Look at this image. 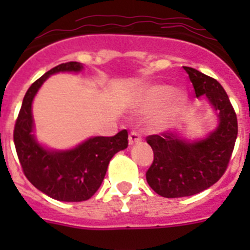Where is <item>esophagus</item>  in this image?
<instances>
[{"label": "esophagus", "instance_id": "obj_1", "mask_svg": "<svg viewBox=\"0 0 250 250\" xmlns=\"http://www.w3.org/2000/svg\"><path fill=\"white\" fill-rule=\"evenodd\" d=\"M141 143V135L139 132L136 131H131L129 134V145H134V144H139Z\"/></svg>", "mask_w": 250, "mask_h": 250}]
</instances>
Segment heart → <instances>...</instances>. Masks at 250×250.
<instances>
[{"instance_id": "obj_1", "label": "heart", "mask_w": 250, "mask_h": 250, "mask_svg": "<svg viewBox=\"0 0 250 250\" xmlns=\"http://www.w3.org/2000/svg\"><path fill=\"white\" fill-rule=\"evenodd\" d=\"M185 103L187 95L183 90L170 89V86L164 83H152L140 89L135 95L134 109L139 112H146L156 106L151 116L152 126L165 129L176 120Z\"/></svg>"}]
</instances>
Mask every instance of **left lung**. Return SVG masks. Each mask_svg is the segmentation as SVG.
I'll return each instance as SVG.
<instances>
[{"label": "left lung", "mask_w": 250, "mask_h": 250, "mask_svg": "<svg viewBox=\"0 0 250 250\" xmlns=\"http://www.w3.org/2000/svg\"><path fill=\"white\" fill-rule=\"evenodd\" d=\"M184 70L196 98L205 95L219 124L200 140H187L176 131L147 136L154 160L146 171V182L164 198L190 196L215 184L228 167L238 135L237 115L223 86L195 68L184 66Z\"/></svg>", "instance_id": "8db88e82"}]
</instances>
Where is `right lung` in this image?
I'll use <instances>...</instances> for the list:
<instances>
[{
	"mask_svg": "<svg viewBox=\"0 0 250 250\" xmlns=\"http://www.w3.org/2000/svg\"><path fill=\"white\" fill-rule=\"evenodd\" d=\"M83 63H61L30 86L22 101L13 130L20 164L30 183L40 191L60 202H83L100 188L112 156L127 147V131L114 136H94L70 150L42 146L34 134L32 101L42 83L57 72H80Z\"/></svg>",
	"mask_w": 250,
	"mask_h": 250,
	"instance_id": "1",
	"label": "right lung"
}]
</instances>
